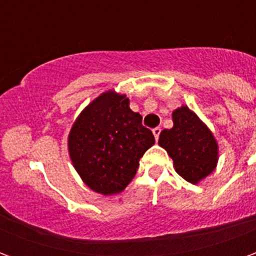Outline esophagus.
Returning a JSON list of instances; mask_svg holds the SVG:
<instances>
[{"instance_id": "1", "label": "esophagus", "mask_w": 256, "mask_h": 256, "mask_svg": "<svg viewBox=\"0 0 256 256\" xmlns=\"http://www.w3.org/2000/svg\"><path fill=\"white\" fill-rule=\"evenodd\" d=\"M152 133H154V136H155V140L158 141V140H159V134H160V128H155L154 130H152Z\"/></svg>"}]
</instances>
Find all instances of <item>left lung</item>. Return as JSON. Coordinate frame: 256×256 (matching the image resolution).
<instances>
[{"mask_svg":"<svg viewBox=\"0 0 256 256\" xmlns=\"http://www.w3.org/2000/svg\"><path fill=\"white\" fill-rule=\"evenodd\" d=\"M172 128L159 136V145L172 159L176 172L196 185L214 172L218 163V142L200 118L182 106L172 111Z\"/></svg>","mask_w":256,"mask_h":256,"instance_id":"1","label":"left lung"}]
</instances>
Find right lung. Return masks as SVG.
<instances>
[{
  "label": "right lung",
  "instance_id": "right-lung-1",
  "mask_svg": "<svg viewBox=\"0 0 256 256\" xmlns=\"http://www.w3.org/2000/svg\"><path fill=\"white\" fill-rule=\"evenodd\" d=\"M128 104L126 94L104 92L79 114L68 134V154L79 177L104 196L128 186L140 159L155 144L142 116Z\"/></svg>",
  "mask_w": 256,
  "mask_h": 256
}]
</instances>
